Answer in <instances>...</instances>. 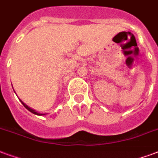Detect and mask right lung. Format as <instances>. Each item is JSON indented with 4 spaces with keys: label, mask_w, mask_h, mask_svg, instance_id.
<instances>
[{
    "label": "right lung",
    "mask_w": 158,
    "mask_h": 158,
    "mask_svg": "<svg viewBox=\"0 0 158 158\" xmlns=\"http://www.w3.org/2000/svg\"><path fill=\"white\" fill-rule=\"evenodd\" d=\"M20 101H21V103H22V105H23V106H24L25 107H26V108H27V110H28V111H31V112H32L33 114L38 115V116H43V115H46V113H39V112H37V111H35V110H34V109L31 108V107H30V106H27V104H25V103L23 102H22V101H21V100H20Z\"/></svg>",
    "instance_id": "right-lung-1"
}]
</instances>
